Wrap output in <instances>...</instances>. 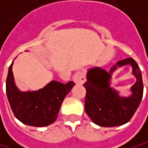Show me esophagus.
I'll return each mask as SVG.
<instances>
[{"mask_svg": "<svg viewBox=\"0 0 148 148\" xmlns=\"http://www.w3.org/2000/svg\"><path fill=\"white\" fill-rule=\"evenodd\" d=\"M73 82L76 84H83L86 82V73L84 71H78L73 75Z\"/></svg>", "mask_w": 148, "mask_h": 148, "instance_id": "esophagus-1", "label": "esophagus"}]
</instances>
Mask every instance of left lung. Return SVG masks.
I'll use <instances>...</instances> for the list:
<instances>
[{
  "label": "left lung",
  "mask_w": 148,
  "mask_h": 148,
  "mask_svg": "<svg viewBox=\"0 0 148 148\" xmlns=\"http://www.w3.org/2000/svg\"><path fill=\"white\" fill-rule=\"evenodd\" d=\"M131 64L137 82L132 87L130 97H120L109 85L111 75L117 65ZM86 88L85 111L92 121L101 127H109L121 126L128 122L136 112L143 96V82L140 66L133 58L118 61L109 72L95 67L88 71Z\"/></svg>",
  "instance_id": "left-lung-1"
}]
</instances>
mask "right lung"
Returning a JSON list of instances; mask_svg holds the SVG:
<instances>
[{"instance_id":"1","label":"right lung","mask_w":148,"mask_h":148,"mask_svg":"<svg viewBox=\"0 0 148 148\" xmlns=\"http://www.w3.org/2000/svg\"><path fill=\"white\" fill-rule=\"evenodd\" d=\"M12 65L8 68L6 93L14 116L23 124L33 127H46L57 118L61 103L75 85L53 81L35 92H20L14 85Z\"/></svg>"}]
</instances>
